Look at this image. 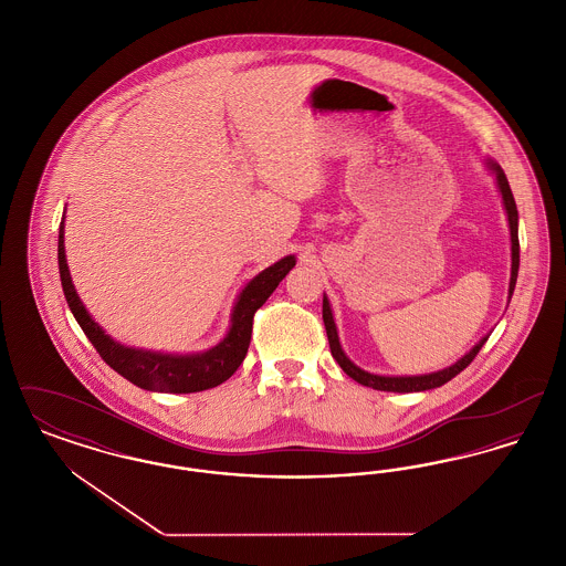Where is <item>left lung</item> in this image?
<instances>
[{"mask_svg": "<svg viewBox=\"0 0 566 566\" xmlns=\"http://www.w3.org/2000/svg\"><path fill=\"white\" fill-rule=\"evenodd\" d=\"M490 171L496 176V187L503 195V203H505V212H507V220H510V233H512V280H510V298L513 295V289H515V280H517V270H520V240H517V208H515V199H513L512 189H510V182H507V176L505 171L501 169V165L494 161H488ZM323 321L324 328H326V337H328V346H331V354L333 358L339 363V367L348 374V376L363 384V386H369L374 390H384V392H422V390H431V388H439L443 386L446 381H450L452 377H457L462 369H467L471 365V360L478 356V352L482 350L485 342H488V335L480 339V344H475L471 352H467L460 360H457L454 365L441 369V371H434V374H424V376H376V374H369V371H363L360 367H356L352 363L350 358L342 350V344H339V335H337V326L333 321V312H331V305H328V298L324 295L323 298Z\"/></svg>", "mask_w": 566, "mask_h": 566, "instance_id": "8db88e82", "label": "left lung"}]
</instances>
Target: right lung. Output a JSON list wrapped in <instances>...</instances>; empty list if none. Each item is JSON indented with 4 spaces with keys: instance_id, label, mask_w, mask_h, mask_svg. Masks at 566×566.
Wrapping results in <instances>:
<instances>
[{
    "instance_id": "add662e5",
    "label": "right lung",
    "mask_w": 566,
    "mask_h": 566,
    "mask_svg": "<svg viewBox=\"0 0 566 566\" xmlns=\"http://www.w3.org/2000/svg\"><path fill=\"white\" fill-rule=\"evenodd\" d=\"M65 218V216H63ZM63 220L59 224V273L61 286L67 298V305L74 318L81 324L88 342L99 352V356L109 367L129 379L135 386L155 392H201L227 381L238 371L245 358V352L252 337V318L254 312L270 298L277 284L286 277V273L295 268V256H284L268 270L254 275L235 301L229 333L214 348L197 354H163V352L139 350L114 342L106 331L91 318L81 296L72 284V275L65 261L63 245Z\"/></svg>"
}]
</instances>
